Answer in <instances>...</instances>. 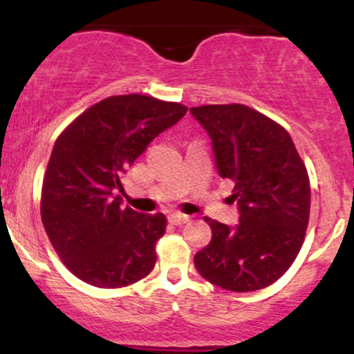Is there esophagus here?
Here are the masks:
<instances>
[{"label":"esophagus","instance_id":"34e87169","mask_svg":"<svg viewBox=\"0 0 354 354\" xmlns=\"http://www.w3.org/2000/svg\"><path fill=\"white\" fill-rule=\"evenodd\" d=\"M168 219H169V223H171V225L181 226V225H185V223H188V221H189V216H188V214L173 213V214H169Z\"/></svg>","mask_w":354,"mask_h":354}]
</instances>
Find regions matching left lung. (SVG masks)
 I'll list each match as a JSON object with an SVG mask.
<instances>
[{
    "label": "left lung",
    "mask_w": 354,
    "mask_h": 354,
    "mask_svg": "<svg viewBox=\"0 0 354 354\" xmlns=\"http://www.w3.org/2000/svg\"><path fill=\"white\" fill-rule=\"evenodd\" d=\"M213 143L221 178L234 183L239 225L205 218L208 246L194 254L206 281L246 293L270 286L298 256L310 221L306 166L281 124L245 104L189 109Z\"/></svg>",
    "instance_id": "obj_1"
}]
</instances>
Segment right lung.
<instances>
[{"label":"right lung","mask_w":354,"mask_h":354,"mask_svg":"<svg viewBox=\"0 0 354 354\" xmlns=\"http://www.w3.org/2000/svg\"><path fill=\"white\" fill-rule=\"evenodd\" d=\"M188 108L153 96H109L58 136L41 189L44 231L64 266L84 283L121 288L156 265L163 213L121 208V176Z\"/></svg>","instance_id":"obj_1"}]
</instances>
